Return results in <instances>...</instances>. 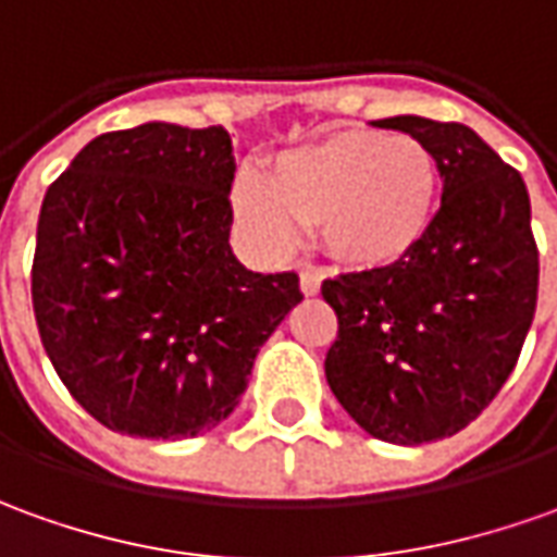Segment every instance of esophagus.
<instances>
[{
    "mask_svg": "<svg viewBox=\"0 0 557 557\" xmlns=\"http://www.w3.org/2000/svg\"><path fill=\"white\" fill-rule=\"evenodd\" d=\"M320 283H323V277H320L317 271H310V268H305V271H301V293L305 295L320 293Z\"/></svg>",
    "mask_w": 557,
    "mask_h": 557,
    "instance_id": "obj_1",
    "label": "esophagus"
}]
</instances>
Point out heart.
<instances>
[{
	"mask_svg": "<svg viewBox=\"0 0 557 557\" xmlns=\"http://www.w3.org/2000/svg\"><path fill=\"white\" fill-rule=\"evenodd\" d=\"M438 168L418 136L338 131L277 154L264 185L237 180L234 219L252 247L280 256L295 222L317 225V240L347 271L408 262L433 228Z\"/></svg>",
	"mask_w": 557,
	"mask_h": 557,
	"instance_id": "heart-1",
	"label": "heart"
}]
</instances>
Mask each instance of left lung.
<instances>
[{"instance_id": "1", "label": "left lung", "mask_w": 557, "mask_h": 557, "mask_svg": "<svg viewBox=\"0 0 557 557\" xmlns=\"http://www.w3.org/2000/svg\"><path fill=\"white\" fill-rule=\"evenodd\" d=\"M377 127L433 151L442 207L408 262L323 283L338 317L326 381L369 436L423 445L475 421L512 374L536 310L540 252L521 173L475 131L421 115Z\"/></svg>"}]
</instances>
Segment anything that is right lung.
I'll list each match as a JSON object with an SVG mask.
<instances>
[{
    "instance_id": "right-lung-1",
    "label": "right lung",
    "mask_w": 557,
    "mask_h": 557,
    "mask_svg": "<svg viewBox=\"0 0 557 557\" xmlns=\"http://www.w3.org/2000/svg\"><path fill=\"white\" fill-rule=\"evenodd\" d=\"M225 127L149 121L90 139L41 200L33 310L90 418L191 438L237 408L256 354L305 298L231 252Z\"/></svg>"
}]
</instances>
